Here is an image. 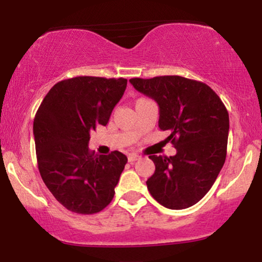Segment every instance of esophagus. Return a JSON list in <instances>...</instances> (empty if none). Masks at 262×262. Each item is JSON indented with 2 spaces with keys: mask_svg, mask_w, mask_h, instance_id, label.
Wrapping results in <instances>:
<instances>
[{
  "mask_svg": "<svg viewBox=\"0 0 262 262\" xmlns=\"http://www.w3.org/2000/svg\"><path fill=\"white\" fill-rule=\"evenodd\" d=\"M138 159H140V156L137 155V154H129V156H128V161H129V162L137 161Z\"/></svg>",
  "mask_w": 262,
  "mask_h": 262,
  "instance_id": "34e87169",
  "label": "esophagus"
}]
</instances>
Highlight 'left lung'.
<instances>
[{"label": "left lung", "instance_id": "left-lung-1", "mask_svg": "<svg viewBox=\"0 0 262 262\" xmlns=\"http://www.w3.org/2000/svg\"><path fill=\"white\" fill-rule=\"evenodd\" d=\"M137 91L159 104V128L176 155L149 158L155 172L146 181L154 200L170 209H185L206 196L227 156L229 114L206 83L182 76L129 80Z\"/></svg>", "mask_w": 262, "mask_h": 262}]
</instances>
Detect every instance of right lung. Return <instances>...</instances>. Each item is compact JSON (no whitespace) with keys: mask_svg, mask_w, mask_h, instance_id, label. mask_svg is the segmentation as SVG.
Here are the masks:
<instances>
[{"mask_svg":"<svg viewBox=\"0 0 262 262\" xmlns=\"http://www.w3.org/2000/svg\"><path fill=\"white\" fill-rule=\"evenodd\" d=\"M127 80L77 76L55 83L33 123L38 169L48 189L66 209L93 214L114 196L128 159L121 151L95 155L90 132L106 125Z\"/></svg>","mask_w":262,"mask_h":262,"instance_id":"obj_1","label":"right lung"}]
</instances>
